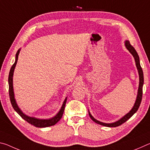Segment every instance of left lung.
I'll return each instance as SVG.
<instances>
[{
	"instance_id": "1",
	"label": "left lung",
	"mask_w": 150,
	"mask_h": 150,
	"mask_svg": "<svg viewBox=\"0 0 150 150\" xmlns=\"http://www.w3.org/2000/svg\"><path fill=\"white\" fill-rule=\"evenodd\" d=\"M125 46L126 47V49L128 50L129 52H130V54L133 55V57H134V59H135V62H136V65L137 67V69H138V74H139V87H138V94H137V97L135 101V103H134V106L131 109V110L128 113H127L126 115H124L123 117H122L120 120H118L117 121L115 122L112 123H104L102 122H100L96 120L93 116L91 115V114L90 113L89 110H88V115H89V116L95 122L97 123L98 124H100V125L104 126H106V127H116L121 125L123 123L125 122L127 120H128L129 118H131L134 114H135L137 110H138L139 106L140 105L141 101H142V88H143V85H144V74H143V71H142V69L140 65V63H139V58L138 55V53L136 52V50L134 49L133 46H132L131 44H130V42L128 40H126L125 41Z\"/></svg>"
}]
</instances>
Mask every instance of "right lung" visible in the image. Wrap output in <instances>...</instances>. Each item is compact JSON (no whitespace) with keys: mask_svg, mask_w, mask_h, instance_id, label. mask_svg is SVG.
Masks as SVG:
<instances>
[{"mask_svg":"<svg viewBox=\"0 0 150 150\" xmlns=\"http://www.w3.org/2000/svg\"><path fill=\"white\" fill-rule=\"evenodd\" d=\"M20 49L18 50V52L16 54V59H15V62L13 65H12L11 70H10L9 73V76H8V85H9V96H10V99H11V102L12 104V106L14 110L18 114V115L21 116V117L24 119V120H26L28 122L32 124L35 127H38V128H45V127H49L55 125L58 121H59L61 118H62L63 112H64L65 109V106L66 102H67V98L66 97L65 98L64 101H63V103L59 111L58 112L57 114L54 117L49 118V119H40V118H37L35 117H31V116H29L26 115H25L23 113L20 108L18 106L16 99L14 98V88H13V75H14V71L15 67H16L18 58V55L20 53Z\"/></svg>","mask_w":150,"mask_h":150,"instance_id":"1","label":"right lung"}]
</instances>
